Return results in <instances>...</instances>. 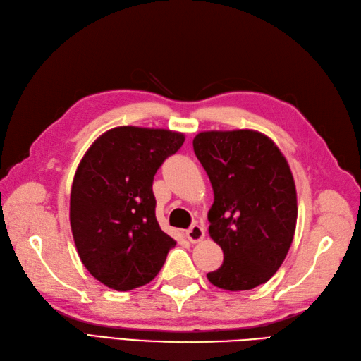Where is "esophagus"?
<instances>
[{"instance_id": "1", "label": "esophagus", "mask_w": 361, "mask_h": 361, "mask_svg": "<svg viewBox=\"0 0 361 361\" xmlns=\"http://www.w3.org/2000/svg\"><path fill=\"white\" fill-rule=\"evenodd\" d=\"M186 237L190 243H198L204 238V228L200 224H192L186 231Z\"/></svg>"}]
</instances>
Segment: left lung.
Wrapping results in <instances>:
<instances>
[{
  "label": "left lung",
  "mask_w": 361,
  "mask_h": 361,
  "mask_svg": "<svg viewBox=\"0 0 361 361\" xmlns=\"http://www.w3.org/2000/svg\"><path fill=\"white\" fill-rule=\"evenodd\" d=\"M194 152L214 189L209 235L223 249L214 286L247 290L279 271L297 224V190L286 158L257 130H209L194 138Z\"/></svg>",
  "instance_id": "1"
}]
</instances>
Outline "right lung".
<instances>
[{"label": "right lung", "instance_id": "add662e5", "mask_svg": "<svg viewBox=\"0 0 361 361\" xmlns=\"http://www.w3.org/2000/svg\"><path fill=\"white\" fill-rule=\"evenodd\" d=\"M166 129L120 126L82 157L71 190V228L86 269L115 290L152 281L177 241L155 216L154 175L183 146Z\"/></svg>", "mask_w": 361, "mask_h": 361}]
</instances>
